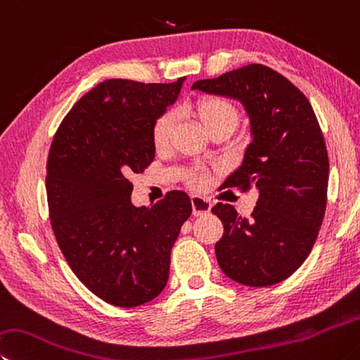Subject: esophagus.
<instances>
[{
  "label": "esophagus",
  "instance_id": "esophagus-1",
  "mask_svg": "<svg viewBox=\"0 0 360 360\" xmlns=\"http://www.w3.org/2000/svg\"><path fill=\"white\" fill-rule=\"evenodd\" d=\"M211 201L200 197V195H192V207L193 215H206L211 212Z\"/></svg>",
  "mask_w": 360,
  "mask_h": 360
}]
</instances>
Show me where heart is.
Segmentation results:
<instances>
[{
    "label": "heart",
    "instance_id": "1",
    "mask_svg": "<svg viewBox=\"0 0 360 360\" xmlns=\"http://www.w3.org/2000/svg\"><path fill=\"white\" fill-rule=\"evenodd\" d=\"M193 112L197 113L201 124L209 132L220 126L234 127V124L238 121V110L234 108L233 103L215 96L201 97L193 103ZM173 116L169 113H163L155 120L153 126V141L155 146L165 148L168 145L173 134ZM188 182L195 187H201L206 182V178L201 173H192L188 176Z\"/></svg>",
    "mask_w": 360,
    "mask_h": 360
}]
</instances>
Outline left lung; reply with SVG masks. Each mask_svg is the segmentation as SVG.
Returning <instances> with one entry per match:
<instances>
[{"label":"left lung","instance_id":"1","mask_svg":"<svg viewBox=\"0 0 360 360\" xmlns=\"http://www.w3.org/2000/svg\"><path fill=\"white\" fill-rule=\"evenodd\" d=\"M192 89L231 97L250 120L252 141L225 187L258 191L250 219L217 202L224 224L215 244L220 269L245 286H271L296 272L311 252L328 201L329 159L324 136L307 97L278 72L248 64Z\"/></svg>","mask_w":360,"mask_h":360}]
</instances>
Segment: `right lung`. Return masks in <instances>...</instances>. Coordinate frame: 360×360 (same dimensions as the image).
I'll use <instances>...</instances> for the list:
<instances>
[{
    "mask_svg": "<svg viewBox=\"0 0 360 360\" xmlns=\"http://www.w3.org/2000/svg\"><path fill=\"white\" fill-rule=\"evenodd\" d=\"M182 82H102L72 107L51 141L45 178L51 230L78 280L107 304L127 309L159 296L173 244L192 214L181 191L149 207L130 201L129 176L154 160L153 126L178 99Z\"/></svg>",
    "mask_w": 360,
    "mask_h": 360,
    "instance_id": "obj_1",
    "label": "right lung"
}]
</instances>
